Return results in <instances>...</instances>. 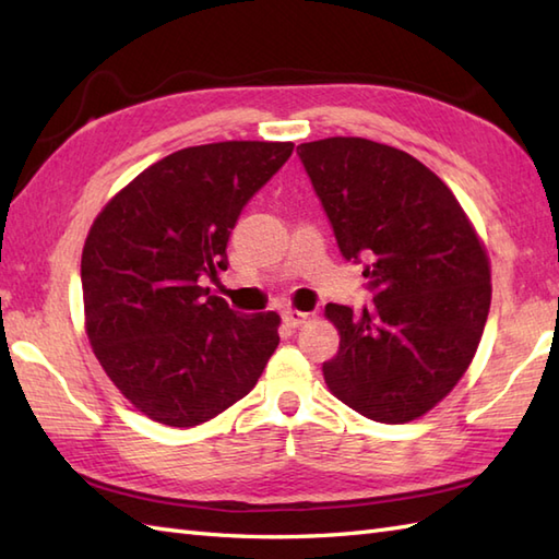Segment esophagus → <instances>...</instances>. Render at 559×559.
Listing matches in <instances>:
<instances>
[{
  "label": "esophagus",
  "mask_w": 559,
  "mask_h": 559,
  "mask_svg": "<svg viewBox=\"0 0 559 559\" xmlns=\"http://www.w3.org/2000/svg\"><path fill=\"white\" fill-rule=\"evenodd\" d=\"M307 317H310V314L298 312V310H286V312H283V322H286L290 329H298L307 322Z\"/></svg>",
  "instance_id": "34e87169"
}]
</instances>
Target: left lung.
<instances>
[{
  "instance_id": "left-lung-1",
  "label": "left lung",
  "mask_w": 559,
  "mask_h": 559,
  "mask_svg": "<svg viewBox=\"0 0 559 559\" xmlns=\"http://www.w3.org/2000/svg\"><path fill=\"white\" fill-rule=\"evenodd\" d=\"M341 254L367 259L374 302L326 305L338 353L329 389L377 423L435 408L478 350L490 312V261L451 189L406 151L358 136L298 146Z\"/></svg>"
}]
</instances>
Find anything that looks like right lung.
<instances>
[{
  "label": "right lung",
  "mask_w": 559,
  "mask_h": 559,
  "mask_svg": "<svg viewBox=\"0 0 559 559\" xmlns=\"http://www.w3.org/2000/svg\"><path fill=\"white\" fill-rule=\"evenodd\" d=\"M290 153V141L175 151L93 221L81 254L86 334L112 384L151 420L216 418L254 389L276 350V312H235L199 281L228 269L237 218Z\"/></svg>",
  "instance_id": "1"
}]
</instances>
